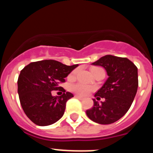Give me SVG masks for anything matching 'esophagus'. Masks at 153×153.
I'll return each instance as SVG.
<instances>
[{
	"label": "esophagus",
	"mask_w": 153,
	"mask_h": 153,
	"mask_svg": "<svg viewBox=\"0 0 153 153\" xmlns=\"http://www.w3.org/2000/svg\"><path fill=\"white\" fill-rule=\"evenodd\" d=\"M75 97H76V98L79 99V100H83V97H81V96H79V95H75Z\"/></svg>",
	"instance_id": "obj_1"
}]
</instances>
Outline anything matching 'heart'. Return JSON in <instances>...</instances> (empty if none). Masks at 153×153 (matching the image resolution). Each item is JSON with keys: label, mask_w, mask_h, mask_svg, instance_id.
<instances>
[{"label": "heart", "mask_w": 153, "mask_h": 153, "mask_svg": "<svg viewBox=\"0 0 153 153\" xmlns=\"http://www.w3.org/2000/svg\"><path fill=\"white\" fill-rule=\"evenodd\" d=\"M100 67H93L90 68V71H91L92 74H93L96 71H97L98 70H100ZM76 74H77V70H74L72 72L70 73L68 76V79H74V78L76 77ZM71 90L74 92H75L76 93H77L79 95L81 96H86L89 93H90L91 91L94 90V87L92 86H90V85H86L83 84V83H76V84H74L71 86L70 87Z\"/></svg>", "instance_id": "b5f03b06"}]
</instances>
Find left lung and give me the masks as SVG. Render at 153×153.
<instances>
[{"mask_svg": "<svg viewBox=\"0 0 153 153\" xmlns=\"http://www.w3.org/2000/svg\"><path fill=\"white\" fill-rule=\"evenodd\" d=\"M106 69L109 78L94 97L104 98L99 104L93 99V106L86 111L93 122L106 125L117 122L127 113L137 92L138 70L136 65L126 57L106 55L93 63Z\"/></svg>", "mask_w": 153, "mask_h": 153, "instance_id": "1", "label": "left lung"}]
</instances>
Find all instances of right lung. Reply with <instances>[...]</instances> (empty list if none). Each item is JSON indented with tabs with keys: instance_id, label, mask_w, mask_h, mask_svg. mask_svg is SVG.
<instances>
[{
	"instance_id": "right-lung-1",
	"label": "right lung",
	"mask_w": 153,
	"mask_h": 153,
	"mask_svg": "<svg viewBox=\"0 0 153 153\" xmlns=\"http://www.w3.org/2000/svg\"><path fill=\"white\" fill-rule=\"evenodd\" d=\"M78 64L67 66L53 60L32 62L21 71L17 79V92L22 109L36 125L44 126L54 123L63 117L67 100L74 97L60 84ZM63 92L53 97L51 91Z\"/></svg>"
}]
</instances>
